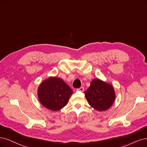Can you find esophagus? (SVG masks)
Here are the masks:
<instances>
[{
  "label": "esophagus",
  "mask_w": 147,
  "mask_h": 147,
  "mask_svg": "<svg viewBox=\"0 0 147 147\" xmlns=\"http://www.w3.org/2000/svg\"><path fill=\"white\" fill-rule=\"evenodd\" d=\"M78 90H79V91H80V92H84V87H80V88H78L77 89Z\"/></svg>",
  "instance_id": "obj_1"
}]
</instances>
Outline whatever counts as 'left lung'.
Returning <instances> with one entry per match:
<instances>
[{
	"mask_svg": "<svg viewBox=\"0 0 147 147\" xmlns=\"http://www.w3.org/2000/svg\"><path fill=\"white\" fill-rule=\"evenodd\" d=\"M89 105L99 111H106L115 100V92L110 84L98 79H93L90 86L85 92Z\"/></svg>",
	"mask_w": 147,
	"mask_h": 147,
	"instance_id": "left-lung-1",
	"label": "left lung"
}]
</instances>
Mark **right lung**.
<instances>
[{
    "label": "right lung",
    "instance_id": "1",
    "mask_svg": "<svg viewBox=\"0 0 147 147\" xmlns=\"http://www.w3.org/2000/svg\"><path fill=\"white\" fill-rule=\"evenodd\" d=\"M40 101L47 109L57 111L67 105L73 90L62 79L49 78L42 82L38 88Z\"/></svg>",
    "mask_w": 147,
    "mask_h": 147
}]
</instances>
